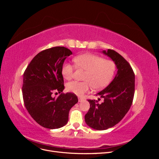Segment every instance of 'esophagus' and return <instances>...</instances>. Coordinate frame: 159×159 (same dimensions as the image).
<instances>
[{
    "mask_svg": "<svg viewBox=\"0 0 159 159\" xmlns=\"http://www.w3.org/2000/svg\"><path fill=\"white\" fill-rule=\"evenodd\" d=\"M83 100H84V99H83L82 98H78V102H81Z\"/></svg>",
    "mask_w": 159,
    "mask_h": 159,
    "instance_id": "obj_1",
    "label": "esophagus"
}]
</instances>
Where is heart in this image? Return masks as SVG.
I'll return each mask as SVG.
<instances>
[{
	"label": "heart",
	"instance_id": "obj_1",
	"mask_svg": "<svg viewBox=\"0 0 159 159\" xmlns=\"http://www.w3.org/2000/svg\"><path fill=\"white\" fill-rule=\"evenodd\" d=\"M74 61L77 68L85 71L84 81H73L66 86L68 91L78 95H83L91 86L96 90L105 88L113 78L116 70V65L113 60L91 53L76 56ZM74 70L75 66L65 62L61 67V74L66 80H71Z\"/></svg>",
	"mask_w": 159,
	"mask_h": 159
}]
</instances>
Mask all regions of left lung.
<instances>
[{"mask_svg": "<svg viewBox=\"0 0 159 159\" xmlns=\"http://www.w3.org/2000/svg\"><path fill=\"white\" fill-rule=\"evenodd\" d=\"M103 53L112 59L118 70L111 84L97 94L104 99L103 103L88 99L90 108L85 115V123L99 131L121 121L131 106L134 93V74L129 62L113 50H103Z\"/></svg>", "mask_w": 159, "mask_h": 159, "instance_id": "left-lung-1", "label": "left lung"}]
</instances>
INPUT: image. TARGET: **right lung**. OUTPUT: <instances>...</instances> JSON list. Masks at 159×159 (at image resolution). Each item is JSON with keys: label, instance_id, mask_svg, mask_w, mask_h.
Wrapping results in <instances>:
<instances>
[{"label": "right lung", "instance_id": "right-lung-1", "mask_svg": "<svg viewBox=\"0 0 159 159\" xmlns=\"http://www.w3.org/2000/svg\"><path fill=\"white\" fill-rule=\"evenodd\" d=\"M71 54V50L63 46L44 50L34 57L24 73L22 91L25 105L34 120L44 128L64 126L70 109L78 102L73 93L53 97V93H60L64 89L61 67Z\"/></svg>", "mask_w": 159, "mask_h": 159}]
</instances>
